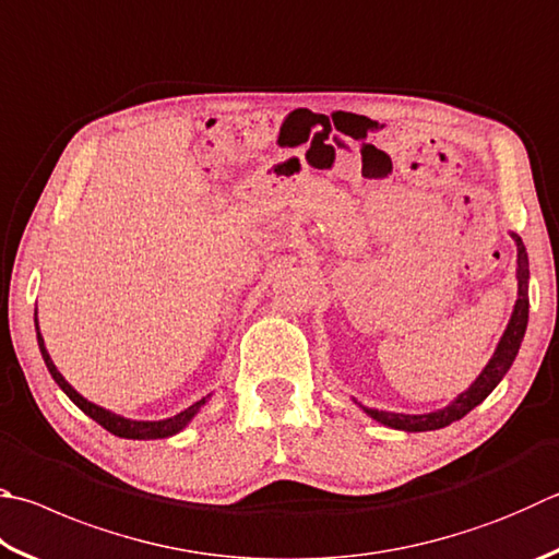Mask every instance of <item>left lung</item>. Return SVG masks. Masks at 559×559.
Instances as JSON below:
<instances>
[{
	"mask_svg": "<svg viewBox=\"0 0 559 559\" xmlns=\"http://www.w3.org/2000/svg\"><path fill=\"white\" fill-rule=\"evenodd\" d=\"M511 237L515 241V249H519V259H515V263H519V269H515V278H519V298H515V306L511 312V320L503 330V337L499 340V344H496L493 357L489 359V364H486L479 377H476V381L464 393L456 395L450 405H444V408L432 411V413H423V415L377 411V408H367V405H359L369 418L385 425V428L405 430V432L440 430V428H448V425L454 420H462L466 413L474 411L476 405H479L486 395L501 383V379L511 369L515 354L521 349L523 334L527 328V306H531V302H527V278H531V271H527V251H525L523 239L515 235V231H511Z\"/></svg>",
	"mask_w": 559,
	"mask_h": 559,
	"instance_id": "left-lung-1",
	"label": "left lung"
}]
</instances>
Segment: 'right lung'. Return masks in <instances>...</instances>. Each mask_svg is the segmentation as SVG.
Listing matches in <instances>:
<instances>
[{"label":"right lung","mask_w":559,"mask_h":559,"mask_svg":"<svg viewBox=\"0 0 559 559\" xmlns=\"http://www.w3.org/2000/svg\"><path fill=\"white\" fill-rule=\"evenodd\" d=\"M36 340H38V349H40V357H44L46 367L50 371V377H53V381L63 389V393L68 395L70 401H73L80 411H83L85 415H90L95 423L103 425L105 430H109L111 435H117V438H127V440H164V438H170V435L180 432L186 425L195 418V415L200 413L202 405L207 403L210 395H205V399H200L198 403L188 405L186 411H180L178 415H174V418H164V420H131V418H124V415H117L111 413L107 408H103V405H95L90 403L87 399H83L73 385H70L63 373H60L56 369L53 359H50V354L46 349L44 344V337H40V330H38V318H36Z\"/></svg>","instance_id":"add662e5"}]
</instances>
